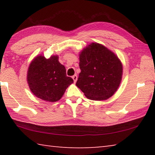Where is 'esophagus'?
<instances>
[{"label": "esophagus", "instance_id": "esophagus-1", "mask_svg": "<svg viewBox=\"0 0 155 155\" xmlns=\"http://www.w3.org/2000/svg\"><path fill=\"white\" fill-rule=\"evenodd\" d=\"M72 78H73V80H74V82L76 83V81H77V76L74 74V76H72Z\"/></svg>", "mask_w": 155, "mask_h": 155}]
</instances>
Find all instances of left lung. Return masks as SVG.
I'll use <instances>...</instances> for the list:
<instances>
[{"instance_id": "8db88e82", "label": "left lung", "mask_w": 155, "mask_h": 155, "mask_svg": "<svg viewBox=\"0 0 155 155\" xmlns=\"http://www.w3.org/2000/svg\"><path fill=\"white\" fill-rule=\"evenodd\" d=\"M77 87L87 98L103 101L114 95L122 75L121 62L106 47L92 43L81 52Z\"/></svg>"}]
</instances>
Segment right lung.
<instances>
[{
    "mask_svg": "<svg viewBox=\"0 0 155 155\" xmlns=\"http://www.w3.org/2000/svg\"><path fill=\"white\" fill-rule=\"evenodd\" d=\"M27 81L34 95L48 102L59 101L66 88L74 82L71 77H67L65 68L59 62L58 57L46 59L41 55L31 63Z\"/></svg>",
    "mask_w": 155,
    "mask_h": 155,
    "instance_id": "right-lung-1",
    "label": "right lung"
}]
</instances>
